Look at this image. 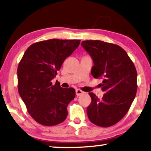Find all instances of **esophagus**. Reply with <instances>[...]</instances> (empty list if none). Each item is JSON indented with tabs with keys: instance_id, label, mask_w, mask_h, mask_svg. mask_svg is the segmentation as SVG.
Listing matches in <instances>:
<instances>
[{
	"instance_id": "obj_1",
	"label": "esophagus",
	"mask_w": 151,
	"mask_h": 151,
	"mask_svg": "<svg viewBox=\"0 0 151 151\" xmlns=\"http://www.w3.org/2000/svg\"><path fill=\"white\" fill-rule=\"evenodd\" d=\"M83 94V92L82 91V90H79V89H77L76 90V95L77 96H80L81 95V94Z\"/></svg>"
}]
</instances>
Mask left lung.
<instances>
[{
	"label": "left lung",
	"mask_w": 151,
	"mask_h": 151,
	"mask_svg": "<svg viewBox=\"0 0 151 151\" xmlns=\"http://www.w3.org/2000/svg\"><path fill=\"white\" fill-rule=\"evenodd\" d=\"M81 45L93 59L92 75L104 79L100 87L105 92L101 99L89 92L92 101L87 108L88 119L96 126L110 127L126 115L135 97V66L125 50L116 44L88 40Z\"/></svg>",
	"instance_id": "1"
}]
</instances>
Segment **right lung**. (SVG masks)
Listing matches in <instances>:
<instances>
[{
    "label": "right lung",
    "mask_w": 151,
    "mask_h": 151,
    "mask_svg": "<svg viewBox=\"0 0 151 151\" xmlns=\"http://www.w3.org/2000/svg\"><path fill=\"white\" fill-rule=\"evenodd\" d=\"M80 40L49 39L32 44L17 70L18 90L29 115L38 123L51 126L65 121L67 106L75 97L73 88L52 84L62 63L78 47Z\"/></svg>",
    "instance_id": "right-lung-1"
}]
</instances>
